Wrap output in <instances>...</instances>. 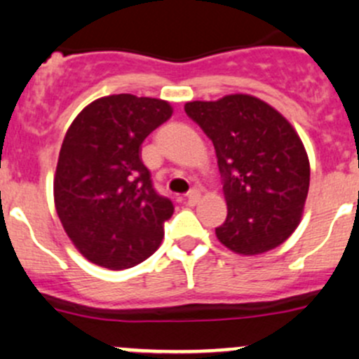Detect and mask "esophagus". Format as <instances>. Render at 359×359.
<instances>
[{"instance_id": "1", "label": "esophagus", "mask_w": 359, "mask_h": 359, "mask_svg": "<svg viewBox=\"0 0 359 359\" xmlns=\"http://www.w3.org/2000/svg\"><path fill=\"white\" fill-rule=\"evenodd\" d=\"M200 196L201 193L198 189L189 191V193H187V203H189V205H196L198 200H200Z\"/></svg>"}]
</instances>
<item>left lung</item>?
<instances>
[{
  "mask_svg": "<svg viewBox=\"0 0 359 359\" xmlns=\"http://www.w3.org/2000/svg\"><path fill=\"white\" fill-rule=\"evenodd\" d=\"M213 142L227 219L217 240L238 255L280 247L302 219L309 158L292 123L259 97L231 93L184 106Z\"/></svg>",
  "mask_w": 359,
  "mask_h": 359,
  "instance_id": "left-lung-1",
  "label": "left lung"
}]
</instances>
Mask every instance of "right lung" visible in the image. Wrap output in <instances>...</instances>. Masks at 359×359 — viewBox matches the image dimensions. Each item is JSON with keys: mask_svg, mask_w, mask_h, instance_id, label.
Masks as SVG:
<instances>
[{"mask_svg": "<svg viewBox=\"0 0 359 359\" xmlns=\"http://www.w3.org/2000/svg\"><path fill=\"white\" fill-rule=\"evenodd\" d=\"M172 112L166 100L119 93L93 100L67 128L53 200L69 240L95 266L128 269L161 245L173 205L154 191L140 146Z\"/></svg>", "mask_w": 359, "mask_h": 359, "instance_id": "1", "label": "right lung"}]
</instances>
